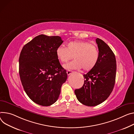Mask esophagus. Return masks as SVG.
I'll use <instances>...</instances> for the list:
<instances>
[{"label": "esophagus", "instance_id": "1", "mask_svg": "<svg viewBox=\"0 0 134 134\" xmlns=\"http://www.w3.org/2000/svg\"><path fill=\"white\" fill-rule=\"evenodd\" d=\"M71 72H72L71 70H67V74L68 75H69L71 73Z\"/></svg>", "mask_w": 134, "mask_h": 134}]
</instances>
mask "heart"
<instances>
[{
	"label": "heart",
	"instance_id": "1",
	"mask_svg": "<svg viewBox=\"0 0 134 134\" xmlns=\"http://www.w3.org/2000/svg\"><path fill=\"white\" fill-rule=\"evenodd\" d=\"M56 55L60 62H67L74 56L72 62L64 65L66 69H76L83 68L84 70H90L98 63L99 53L97 47L86 41H71L67 44L66 47L59 46Z\"/></svg>",
	"mask_w": 134,
	"mask_h": 134
}]
</instances>
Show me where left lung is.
Instances as JSON below:
<instances>
[{"mask_svg": "<svg viewBox=\"0 0 134 134\" xmlns=\"http://www.w3.org/2000/svg\"><path fill=\"white\" fill-rule=\"evenodd\" d=\"M99 58L96 66L86 74L82 88L75 90L78 100L82 104L94 106L104 102L110 95L114 87L116 63L111 48L103 40H96Z\"/></svg>", "mask_w": 134, "mask_h": 134, "instance_id": "obj_1", "label": "left lung"}]
</instances>
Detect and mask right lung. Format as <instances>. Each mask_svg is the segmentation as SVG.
Returning a JSON list of instances; mask_svg holds the SVG:
<instances>
[{"label":"right lung","mask_w":134,"mask_h":134,"mask_svg":"<svg viewBox=\"0 0 134 134\" xmlns=\"http://www.w3.org/2000/svg\"><path fill=\"white\" fill-rule=\"evenodd\" d=\"M63 43L58 36L40 35L22 48L19 57V75L26 93L34 103L50 106L58 99L67 79L56 50Z\"/></svg>","instance_id":"1"}]
</instances>
